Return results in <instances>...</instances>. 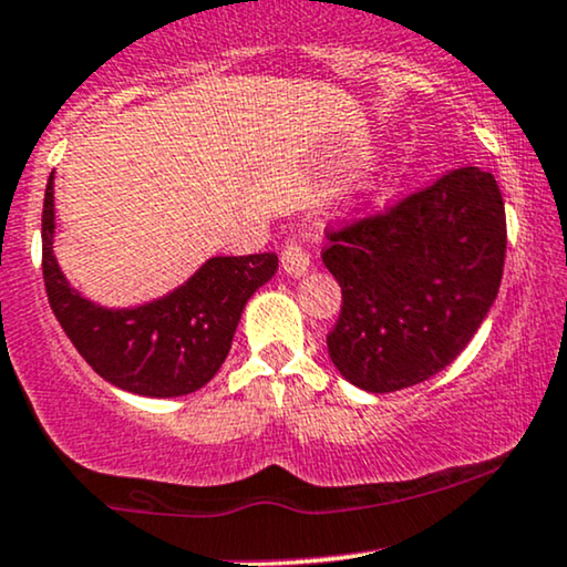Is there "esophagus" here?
Returning <instances> with one entry per match:
<instances>
[{"label": "esophagus", "mask_w": 567, "mask_h": 567, "mask_svg": "<svg viewBox=\"0 0 567 567\" xmlns=\"http://www.w3.org/2000/svg\"><path fill=\"white\" fill-rule=\"evenodd\" d=\"M309 264H311L309 250H306L298 240H288V245H285V248H282V269H285V275L301 277V275H306V271H309Z\"/></svg>", "instance_id": "obj_1"}]
</instances>
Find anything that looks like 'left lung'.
Listing matches in <instances>:
<instances>
[{
	"mask_svg": "<svg viewBox=\"0 0 567 567\" xmlns=\"http://www.w3.org/2000/svg\"><path fill=\"white\" fill-rule=\"evenodd\" d=\"M327 240L322 261L343 292L332 364L364 391L393 393L452 364L486 319L507 218L494 174L462 166Z\"/></svg>",
	"mask_w": 567,
	"mask_h": 567,
	"instance_id": "1",
	"label": "left lung"
}]
</instances>
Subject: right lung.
Listing matches in <instances>:
<instances>
[{
  "instance_id": "right-lung-1",
  "label": "right lung",
  "mask_w": 567,
  "mask_h": 567,
  "mask_svg": "<svg viewBox=\"0 0 567 567\" xmlns=\"http://www.w3.org/2000/svg\"><path fill=\"white\" fill-rule=\"evenodd\" d=\"M50 176L42 210V271L60 327L102 380L150 399L187 395L208 383L231 349L254 292L277 271L275 254L208 258L182 288L136 309H102L68 285L52 256Z\"/></svg>"
}]
</instances>
